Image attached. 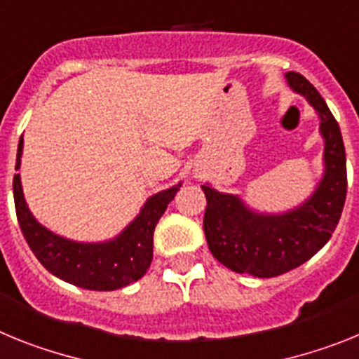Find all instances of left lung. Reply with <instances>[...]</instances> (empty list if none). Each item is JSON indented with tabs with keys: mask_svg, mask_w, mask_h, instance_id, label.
<instances>
[{
	"mask_svg": "<svg viewBox=\"0 0 359 359\" xmlns=\"http://www.w3.org/2000/svg\"><path fill=\"white\" fill-rule=\"evenodd\" d=\"M289 88L307 99L320 117L323 173L311 197L292 210L264 213L249 208L240 195L204 184L208 198L204 233L210 251L235 273L273 278L302 266L329 242L347 197V161L341 132L329 106L298 72L285 74Z\"/></svg>",
	"mask_w": 359,
	"mask_h": 359,
	"instance_id": "obj_1",
	"label": "left lung"
}]
</instances>
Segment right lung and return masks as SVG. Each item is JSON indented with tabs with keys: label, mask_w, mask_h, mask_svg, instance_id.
Masks as SVG:
<instances>
[{
	"label": "right lung",
	"mask_w": 359,
	"mask_h": 359,
	"mask_svg": "<svg viewBox=\"0 0 359 359\" xmlns=\"http://www.w3.org/2000/svg\"><path fill=\"white\" fill-rule=\"evenodd\" d=\"M21 155L23 137L18 144L15 170L21 168ZM180 186L182 182L148 197L132 222L104 242H77L37 222L25 201L20 173L14 175L15 215L27 244L46 271L77 287L115 291L137 282L148 271L154 258L155 226Z\"/></svg>",
	"instance_id": "right-lung-1"
}]
</instances>
